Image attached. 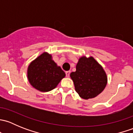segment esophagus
I'll list each match as a JSON object with an SVG mask.
<instances>
[{
    "label": "esophagus",
    "instance_id": "esophagus-1",
    "mask_svg": "<svg viewBox=\"0 0 133 133\" xmlns=\"http://www.w3.org/2000/svg\"><path fill=\"white\" fill-rule=\"evenodd\" d=\"M65 75H66V77H69V75H70V71H68L65 72Z\"/></svg>",
    "mask_w": 133,
    "mask_h": 133
}]
</instances>
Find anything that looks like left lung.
<instances>
[{
  "mask_svg": "<svg viewBox=\"0 0 133 133\" xmlns=\"http://www.w3.org/2000/svg\"><path fill=\"white\" fill-rule=\"evenodd\" d=\"M70 76L74 82L75 91L85 100L101 93L108 82L105 71L92 57H82L79 59L76 71L72 72Z\"/></svg>",
  "mask_w": 133,
  "mask_h": 133,
  "instance_id": "8db88e82",
  "label": "left lung"
}]
</instances>
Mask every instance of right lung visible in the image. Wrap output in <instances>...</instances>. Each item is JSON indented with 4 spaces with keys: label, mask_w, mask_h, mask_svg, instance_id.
<instances>
[{
    "label": "right lung",
    "mask_w": 133,
    "mask_h": 133,
    "mask_svg": "<svg viewBox=\"0 0 133 133\" xmlns=\"http://www.w3.org/2000/svg\"><path fill=\"white\" fill-rule=\"evenodd\" d=\"M65 76L64 71L46 52L31 62L28 69V78L30 84L42 92L55 89Z\"/></svg>",
    "instance_id": "obj_1"
}]
</instances>
